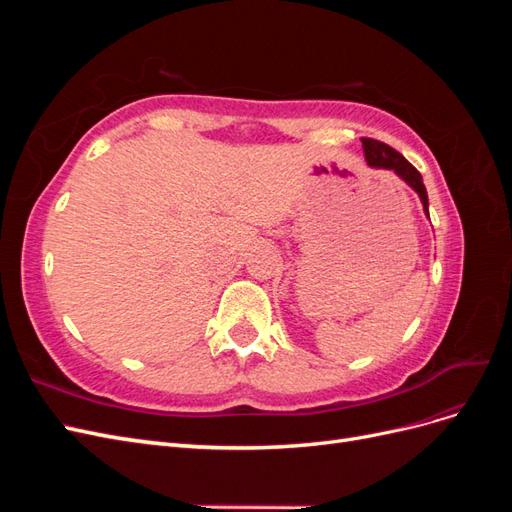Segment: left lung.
<instances>
[{"instance_id":"1","label":"left lung","mask_w":512,"mask_h":512,"mask_svg":"<svg viewBox=\"0 0 512 512\" xmlns=\"http://www.w3.org/2000/svg\"><path fill=\"white\" fill-rule=\"evenodd\" d=\"M361 143H363L367 166L393 170V173L401 181H404L406 185H410V188L418 194V198H421L423 211H425V215L429 218V198H427V190H425V183H423L421 173H418V170L404 156H401L399 151H395L393 147L384 145L380 141H374V138H361Z\"/></svg>"}]
</instances>
